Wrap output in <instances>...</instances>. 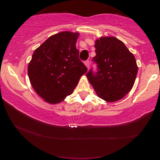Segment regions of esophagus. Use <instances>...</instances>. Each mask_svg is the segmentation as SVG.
I'll use <instances>...</instances> for the list:
<instances>
[{"mask_svg": "<svg viewBox=\"0 0 160 160\" xmlns=\"http://www.w3.org/2000/svg\"><path fill=\"white\" fill-rule=\"evenodd\" d=\"M84 64H85V65H86V67L87 68H89V60H86V61H85Z\"/></svg>", "mask_w": 160, "mask_h": 160, "instance_id": "obj_1", "label": "esophagus"}]
</instances>
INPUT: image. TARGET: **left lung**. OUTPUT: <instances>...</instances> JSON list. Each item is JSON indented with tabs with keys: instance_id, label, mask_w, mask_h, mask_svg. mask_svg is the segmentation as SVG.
<instances>
[{
	"instance_id": "8db88e82",
	"label": "left lung",
	"mask_w": 160,
	"mask_h": 160,
	"mask_svg": "<svg viewBox=\"0 0 160 160\" xmlns=\"http://www.w3.org/2000/svg\"><path fill=\"white\" fill-rule=\"evenodd\" d=\"M97 72L87 73L98 96L107 102L124 98L134 85L138 65L132 53L122 41L115 37H101L95 41Z\"/></svg>"
}]
</instances>
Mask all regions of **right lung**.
Listing matches in <instances>:
<instances>
[{
  "instance_id": "add662e5",
  "label": "right lung",
  "mask_w": 160,
  "mask_h": 160,
  "mask_svg": "<svg viewBox=\"0 0 160 160\" xmlns=\"http://www.w3.org/2000/svg\"><path fill=\"white\" fill-rule=\"evenodd\" d=\"M78 36V32H58L32 54L28 68L30 82L36 93L49 103H58L71 95L87 71L76 47Z\"/></svg>"
}]
</instances>
